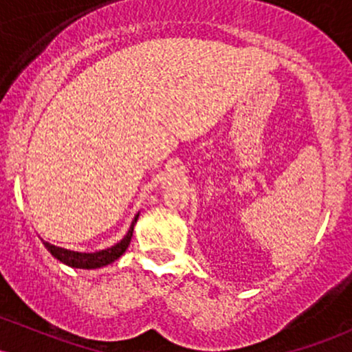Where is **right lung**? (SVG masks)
<instances>
[{
  "label": "right lung",
  "instance_id": "obj_1",
  "mask_svg": "<svg viewBox=\"0 0 352 352\" xmlns=\"http://www.w3.org/2000/svg\"><path fill=\"white\" fill-rule=\"evenodd\" d=\"M139 213H135V217L132 218V223L129 227L127 233H125L124 238L120 241H117L116 245L109 246V248L99 250V252L94 253H82V252H74V250H67V248H60V246L51 245L47 241L43 240L44 246L47 248L52 256L56 260H59L60 263L71 266V268H80V270H96V268H102V266H107L111 263H114L117 258L122 256V253L127 250L129 243H131L132 233H134V227L137 223V218H139Z\"/></svg>",
  "mask_w": 352,
  "mask_h": 352
}]
</instances>
